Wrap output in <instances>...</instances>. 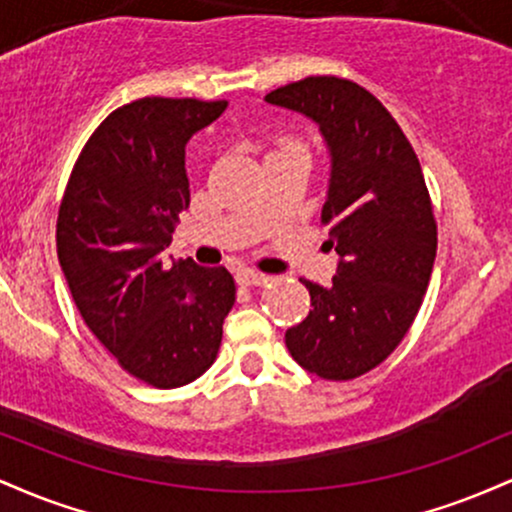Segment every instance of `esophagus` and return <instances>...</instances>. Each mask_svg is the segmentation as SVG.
<instances>
[{
  "label": "esophagus",
  "instance_id": "esophagus-1",
  "mask_svg": "<svg viewBox=\"0 0 512 512\" xmlns=\"http://www.w3.org/2000/svg\"><path fill=\"white\" fill-rule=\"evenodd\" d=\"M238 281L243 286H264V284H269V281H272V276L255 272V269H243V272L238 274Z\"/></svg>",
  "mask_w": 512,
  "mask_h": 512
}]
</instances>
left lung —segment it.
<instances>
[{
	"mask_svg": "<svg viewBox=\"0 0 512 512\" xmlns=\"http://www.w3.org/2000/svg\"><path fill=\"white\" fill-rule=\"evenodd\" d=\"M267 103L320 125L332 151L322 223L339 255L330 289L301 279L310 313L286 330L298 366L325 380H354L407 337L424 303L438 223L421 163L373 93L339 76H305Z\"/></svg>",
	"mask_w": 512,
	"mask_h": 512,
	"instance_id": "left-lung-1",
	"label": "left lung"
}]
</instances>
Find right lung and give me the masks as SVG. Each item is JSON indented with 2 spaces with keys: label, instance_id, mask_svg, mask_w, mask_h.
Returning a JSON list of instances; mask_svg holds the SVG:
<instances>
[{
  "label": "right lung",
  "instance_id": "obj_1",
  "mask_svg": "<svg viewBox=\"0 0 512 512\" xmlns=\"http://www.w3.org/2000/svg\"><path fill=\"white\" fill-rule=\"evenodd\" d=\"M226 105L149 96L113 110L76 158L57 214V257L86 327L158 390L207 373L236 303L226 267L163 262L190 207L185 144Z\"/></svg>",
  "mask_w": 512,
  "mask_h": 512
}]
</instances>
